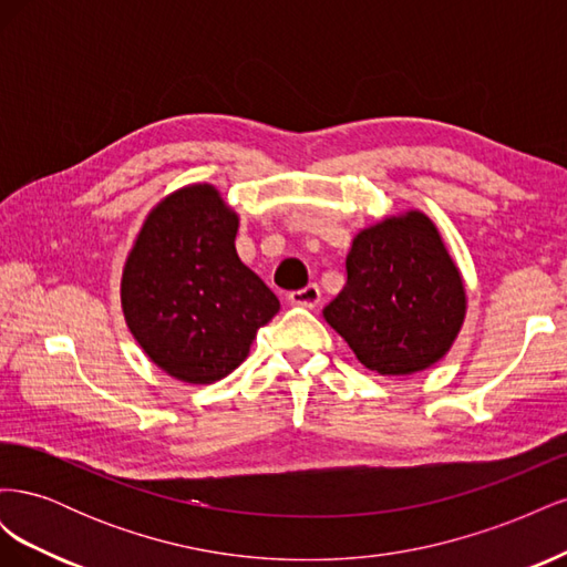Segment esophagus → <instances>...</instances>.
I'll return each mask as SVG.
<instances>
[{
    "label": "esophagus",
    "mask_w": 567,
    "mask_h": 567,
    "mask_svg": "<svg viewBox=\"0 0 567 567\" xmlns=\"http://www.w3.org/2000/svg\"><path fill=\"white\" fill-rule=\"evenodd\" d=\"M288 302L296 307H317L321 302V290L317 284H310L300 290H293V293H288Z\"/></svg>",
    "instance_id": "1"
}]
</instances>
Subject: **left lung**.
<instances>
[{"instance_id":"1","label":"left lung","mask_w":567,"mask_h":567,"mask_svg":"<svg viewBox=\"0 0 567 567\" xmlns=\"http://www.w3.org/2000/svg\"><path fill=\"white\" fill-rule=\"evenodd\" d=\"M346 269L348 284L323 319L367 369L409 375L450 352L468 300L431 217L409 210L362 229Z\"/></svg>"}]
</instances>
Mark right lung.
<instances>
[{
	"mask_svg": "<svg viewBox=\"0 0 567 567\" xmlns=\"http://www.w3.org/2000/svg\"><path fill=\"white\" fill-rule=\"evenodd\" d=\"M236 231L238 215L217 188L188 184L146 215L123 267L127 329L182 383L225 379L279 312V298L238 260Z\"/></svg>",
	"mask_w": 567,
	"mask_h": 567,
	"instance_id": "right-lung-1",
	"label": "right lung"
}]
</instances>
